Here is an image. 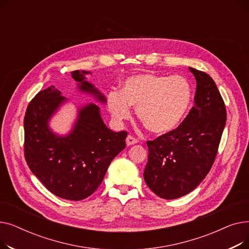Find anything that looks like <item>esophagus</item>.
<instances>
[{
	"instance_id": "1",
	"label": "esophagus",
	"mask_w": 249,
	"mask_h": 249,
	"mask_svg": "<svg viewBox=\"0 0 249 249\" xmlns=\"http://www.w3.org/2000/svg\"><path fill=\"white\" fill-rule=\"evenodd\" d=\"M138 141H137V139L136 138H134L133 136H131V135H128L127 136V138H126V144L129 146V145H133V144H135V143H137Z\"/></svg>"
}]
</instances>
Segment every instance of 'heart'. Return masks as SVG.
Masks as SVG:
<instances>
[{"label":"heart","mask_w":249,"mask_h":249,"mask_svg":"<svg viewBox=\"0 0 249 249\" xmlns=\"http://www.w3.org/2000/svg\"><path fill=\"white\" fill-rule=\"evenodd\" d=\"M192 102V88L180 75L142 73L129 76L121 90H111L107 105L117 121L128 119L130 106L136 108L141 123L155 134L175 130L184 120Z\"/></svg>","instance_id":"1"}]
</instances>
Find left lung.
<instances>
[{"mask_svg": "<svg viewBox=\"0 0 249 249\" xmlns=\"http://www.w3.org/2000/svg\"><path fill=\"white\" fill-rule=\"evenodd\" d=\"M197 81L195 106L173 131L147 141L144 180L166 200L197 188L214 163L226 123V107L208 73L190 68Z\"/></svg>", "mask_w": 249, "mask_h": 249, "instance_id": "8db88e82", "label": "left lung"}]
</instances>
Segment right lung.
<instances>
[{
  "mask_svg": "<svg viewBox=\"0 0 249 249\" xmlns=\"http://www.w3.org/2000/svg\"><path fill=\"white\" fill-rule=\"evenodd\" d=\"M89 71H71L78 88L102 103L105 98L86 81ZM65 101L51 86L31 100L24 117V155L26 162L44 187L59 198L80 201L102 184L115 156L126 146V131L114 132L104 124L100 109L89 104L78 111L72 131L57 136L48 121Z\"/></svg>",
  "mask_w": 249,
  "mask_h": 249,
  "instance_id": "right-lung-1",
  "label": "right lung"
}]
</instances>
